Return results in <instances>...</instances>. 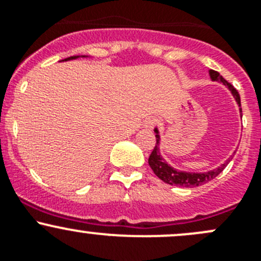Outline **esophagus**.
<instances>
[{
  "mask_svg": "<svg viewBox=\"0 0 261 261\" xmlns=\"http://www.w3.org/2000/svg\"><path fill=\"white\" fill-rule=\"evenodd\" d=\"M157 123H159V122H157L156 118L151 117V118H148V119L146 120V123H144V127L148 128V129H153V128L157 125Z\"/></svg>",
  "mask_w": 261,
  "mask_h": 261,
  "instance_id": "34e87169",
  "label": "esophagus"
}]
</instances>
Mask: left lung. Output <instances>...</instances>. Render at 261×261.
I'll return each instance as SVG.
<instances>
[{
    "label": "left lung",
    "mask_w": 261,
    "mask_h": 261,
    "mask_svg": "<svg viewBox=\"0 0 261 261\" xmlns=\"http://www.w3.org/2000/svg\"><path fill=\"white\" fill-rule=\"evenodd\" d=\"M211 79L213 81H221L231 90L232 95L236 99L237 104L239 107H241V99H240V94L231 84L226 81L222 76H219V73L217 71H213L211 69L210 71ZM242 112V110H241ZM156 133H159L157 129H154ZM159 143H160V136L156 134V146L153 147L152 149L151 154L148 157V164L151 166V169L153 170V172L156 174V176H159V179H161L162 181H165L166 184L170 185H176V187H182V188H195V187H200V185L205 184V182L211 181V180L215 179L216 176H218L222 171H223L224 167L227 166L229 160H227V162H224L223 165L217 167L215 170H211L208 172H203V174H197V172H182V171H177V170L172 169L171 166L166 164L164 159L161 157L159 151Z\"/></svg>",
    "instance_id": "obj_1"
}]
</instances>
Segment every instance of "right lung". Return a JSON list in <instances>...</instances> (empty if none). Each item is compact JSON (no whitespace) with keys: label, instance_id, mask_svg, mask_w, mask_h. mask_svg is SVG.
Segmentation results:
<instances>
[{"label":"right lung","instance_id":"1","mask_svg":"<svg viewBox=\"0 0 261 261\" xmlns=\"http://www.w3.org/2000/svg\"><path fill=\"white\" fill-rule=\"evenodd\" d=\"M77 57H79V56H73V57H69V58H66V59H64V61H68V59H74V58H77Z\"/></svg>","mask_w":261,"mask_h":261}]
</instances>
